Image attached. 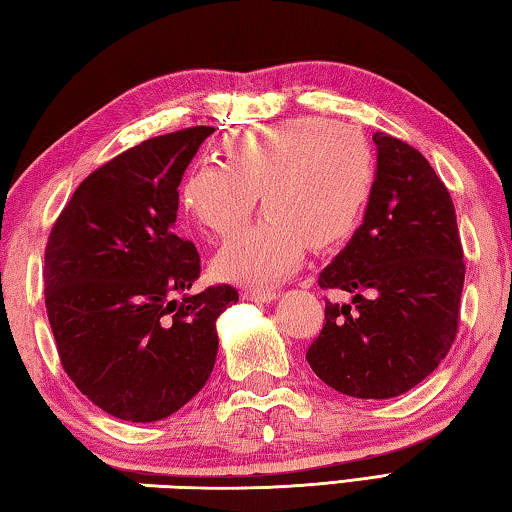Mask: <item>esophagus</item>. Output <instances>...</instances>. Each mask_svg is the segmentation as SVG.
<instances>
[{
  "instance_id": "1",
  "label": "esophagus",
  "mask_w": 512,
  "mask_h": 512,
  "mask_svg": "<svg viewBox=\"0 0 512 512\" xmlns=\"http://www.w3.org/2000/svg\"><path fill=\"white\" fill-rule=\"evenodd\" d=\"M244 298L255 300V302H271L275 298V291L273 289H246Z\"/></svg>"
}]
</instances>
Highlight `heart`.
<instances>
[{"label": "heart", "instance_id": "1", "mask_svg": "<svg viewBox=\"0 0 512 512\" xmlns=\"http://www.w3.org/2000/svg\"><path fill=\"white\" fill-rule=\"evenodd\" d=\"M377 180L372 144L359 128L296 117L244 128L223 140V162H196L180 203L214 237L244 228L262 194L264 219L214 259L223 280L264 289L296 271L309 246L348 241L366 216Z\"/></svg>", "mask_w": 512, "mask_h": 512}]
</instances>
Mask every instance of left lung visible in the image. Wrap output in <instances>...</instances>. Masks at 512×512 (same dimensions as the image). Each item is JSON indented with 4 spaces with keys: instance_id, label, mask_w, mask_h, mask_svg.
<instances>
[{
    "instance_id": "obj_1",
    "label": "left lung",
    "mask_w": 512,
    "mask_h": 512,
    "mask_svg": "<svg viewBox=\"0 0 512 512\" xmlns=\"http://www.w3.org/2000/svg\"><path fill=\"white\" fill-rule=\"evenodd\" d=\"M377 180L363 223L318 277L325 323L309 345L311 370L334 391L361 400L397 397L447 357L461 323L465 262L456 212L427 158L375 133Z\"/></svg>"
}]
</instances>
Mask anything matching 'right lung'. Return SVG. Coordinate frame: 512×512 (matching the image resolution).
Here are the masks:
<instances>
[{
    "label": "right lung",
    "instance_id": "right-lung-1",
    "mask_svg": "<svg viewBox=\"0 0 512 512\" xmlns=\"http://www.w3.org/2000/svg\"><path fill=\"white\" fill-rule=\"evenodd\" d=\"M192 126L144 140L94 169L51 225L45 305L58 357L76 388L128 422L169 418L212 375L216 318L230 284L192 289L201 255L173 232L178 185L212 135Z\"/></svg>",
    "mask_w": 512,
    "mask_h": 512
}]
</instances>
